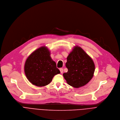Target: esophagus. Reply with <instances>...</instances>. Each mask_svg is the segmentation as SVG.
Segmentation results:
<instances>
[{
    "label": "esophagus",
    "mask_w": 120,
    "mask_h": 120,
    "mask_svg": "<svg viewBox=\"0 0 120 120\" xmlns=\"http://www.w3.org/2000/svg\"><path fill=\"white\" fill-rule=\"evenodd\" d=\"M60 73H62L63 72V69L62 68H60Z\"/></svg>",
    "instance_id": "obj_1"
}]
</instances>
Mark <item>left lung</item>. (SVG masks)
<instances>
[{"label": "left lung", "instance_id": "left-lung-1", "mask_svg": "<svg viewBox=\"0 0 120 120\" xmlns=\"http://www.w3.org/2000/svg\"><path fill=\"white\" fill-rule=\"evenodd\" d=\"M66 67L68 71L63 75L70 86L78 88L86 85L93 78L94 64L80 47L77 46L68 56Z\"/></svg>", "mask_w": 120, "mask_h": 120}]
</instances>
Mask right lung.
Returning <instances> with one entry per match:
<instances>
[{
	"instance_id": "add662e5",
	"label": "right lung",
	"mask_w": 120,
	"mask_h": 120,
	"mask_svg": "<svg viewBox=\"0 0 120 120\" xmlns=\"http://www.w3.org/2000/svg\"><path fill=\"white\" fill-rule=\"evenodd\" d=\"M25 72L28 80L38 86L48 85L55 75L60 73L45 47L40 48L29 56L25 63Z\"/></svg>"
}]
</instances>
